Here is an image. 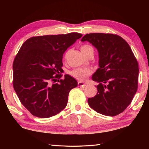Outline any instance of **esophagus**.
Wrapping results in <instances>:
<instances>
[{
	"mask_svg": "<svg viewBox=\"0 0 149 149\" xmlns=\"http://www.w3.org/2000/svg\"><path fill=\"white\" fill-rule=\"evenodd\" d=\"M86 84L85 83H83V82H81V81H79V82H78V86H80V87H84L85 86H86Z\"/></svg>",
	"mask_w": 149,
	"mask_h": 149,
	"instance_id": "1",
	"label": "esophagus"
}]
</instances>
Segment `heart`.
Instances as JSON below:
<instances>
[{
  "label": "heart",
  "instance_id": "b5f03b06",
  "mask_svg": "<svg viewBox=\"0 0 149 149\" xmlns=\"http://www.w3.org/2000/svg\"><path fill=\"white\" fill-rule=\"evenodd\" d=\"M93 50L92 47L88 45H84L81 47V52L85 54L88 50ZM91 74V70L88 68H75L70 72V74L73 77L78 79L83 80L86 78L88 75Z\"/></svg>",
  "mask_w": 149,
  "mask_h": 149
}]
</instances>
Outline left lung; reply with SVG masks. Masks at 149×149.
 Wrapping results in <instances>:
<instances>
[{"label":"left lung","instance_id":"obj_1","mask_svg":"<svg viewBox=\"0 0 149 149\" xmlns=\"http://www.w3.org/2000/svg\"><path fill=\"white\" fill-rule=\"evenodd\" d=\"M90 42L99 53V66L92 80L99 83L97 93L89 98L91 108L106 116L123 112L131 104L138 88V64L130 46L113 34H86L81 42Z\"/></svg>","mask_w":149,"mask_h":149}]
</instances>
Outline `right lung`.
<instances>
[{"label":"right lung","instance_id":"add662e5","mask_svg":"<svg viewBox=\"0 0 149 149\" xmlns=\"http://www.w3.org/2000/svg\"><path fill=\"white\" fill-rule=\"evenodd\" d=\"M82 36L72 33L32 37L22 45L13 64V88L33 115L49 118L67 105L70 91L77 82L68 74L58 83L56 78H60L63 54Z\"/></svg>","mask_w":149,"mask_h":149}]
</instances>
